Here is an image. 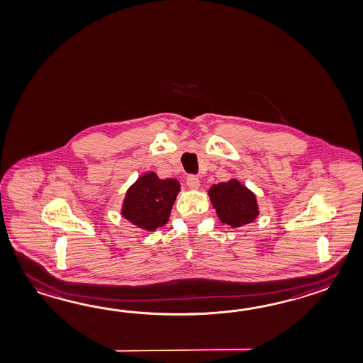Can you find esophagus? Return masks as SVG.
I'll return each instance as SVG.
<instances>
[{
	"instance_id": "esophagus-1",
	"label": "esophagus",
	"mask_w": 363,
	"mask_h": 363,
	"mask_svg": "<svg viewBox=\"0 0 363 363\" xmlns=\"http://www.w3.org/2000/svg\"><path fill=\"white\" fill-rule=\"evenodd\" d=\"M186 184L191 190H198L199 186H201V181H199V178L195 177V176H189L186 179Z\"/></svg>"
}]
</instances>
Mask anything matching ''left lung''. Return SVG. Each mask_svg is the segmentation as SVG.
I'll list each match as a JSON object with an SVG mask.
<instances>
[{
    "label": "left lung",
    "instance_id": "left-lung-1",
    "mask_svg": "<svg viewBox=\"0 0 363 363\" xmlns=\"http://www.w3.org/2000/svg\"><path fill=\"white\" fill-rule=\"evenodd\" d=\"M208 196L218 220L226 225H246L259 216L257 195L235 178L211 186Z\"/></svg>",
    "mask_w": 363,
    "mask_h": 363
}]
</instances>
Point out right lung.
Segmentation results:
<instances>
[{"label": "right lung", "mask_w": 363, "mask_h": 363, "mask_svg": "<svg viewBox=\"0 0 363 363\" xmlns=\"http://www.w3.org/2000/svg\"><path fill=\"white\" fill-rule=\"evenodd\" d=\"M181 185L176 178L160 179L147 172L130 186L122 201L121 215L133 225L155 232L168 223Z\"/></svg>", "instance_id": "1"}]
</instances>
